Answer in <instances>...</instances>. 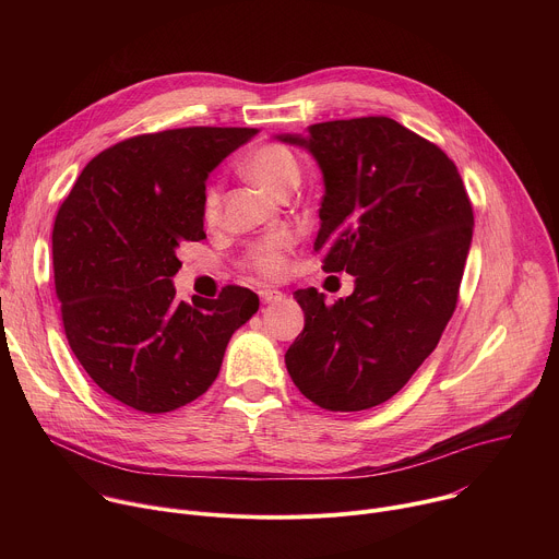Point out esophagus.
<instances>
[{"instance_id": "esophagus-1", "label": "esophagus", "mask_w": 559, "mask_h": 559, "mask_svg": "<svg viewBox=\"0 0 559 559\" xmlns=\"http://www.w3.org/2000/svg\"><path fill=\"white\" fill-rule=\"evenodd\" d=\"M259 296H261V300H263V302H276V300H281V298H283V292L272 289V287H263V289L259 292Z\"/></svg>"}]
</instances>
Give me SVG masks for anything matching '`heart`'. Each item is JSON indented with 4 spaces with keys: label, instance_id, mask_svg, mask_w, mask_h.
<instances>
[{
    "label": "heart",
    "instance_id": "obj_1",
    "mask_svg": "<svg viewBox=\"0 0 559 559\" xmlns=\"http://www.w3.org/2000/svg\"><path fill=\"white\" fill-rule=\"evenodd\" d=\"M243 173L272 197H287L300 181V164L296 154L281 143L259 145L243 164ZM221 214V188L207 186L203 194V216L214 223ZM294 238L287 231L265 236L248 250L246 265L263 278H281L287 272V254Z\"/></svg>",
    "mask_w": 559,
    "mask_h": 559
}]
</instances>
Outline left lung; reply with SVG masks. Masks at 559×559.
Here are the masks:
<instances>
[{
  "label": "left lung",
  "mask_w": 559,
  "mask_h": 559,
  "mask_svg": "<svg viewBox=\"0 0 559 559\" xmlns=\"http://www.w3.org/2000/svg\"><path fill=\"white\" fill-rule=\"evenodd\" d=\"M311 152L325 197L313 252L354 294L294 292L305 328L285 354L300 393L330 412H362L401 391L453 316L473 236V207L451 158L389 117L281 134Z\"/></svg>",
  "instance_id": "obj_1"
}]
</instances>
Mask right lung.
<instances>
[{
	"label": "right lung",
	"mask_w": 559,
	"mask_h": 559,
	"mask_svg": "<svg viewBox=\"0 0 559 559\" xmlns=\"http://www.w3.org/2000/svg\"><path fill=\"white\" fill-rule=\"evenodd\" d=\"M254 128H177L126 139L79 175L52 227L68 345L93 382L143 414L175 412L216 380L231 334L259 309L238 285L179 302L186 241H203L207 175Z\"/></svg>",
	"instance_id": "1"
}]
</instances>
